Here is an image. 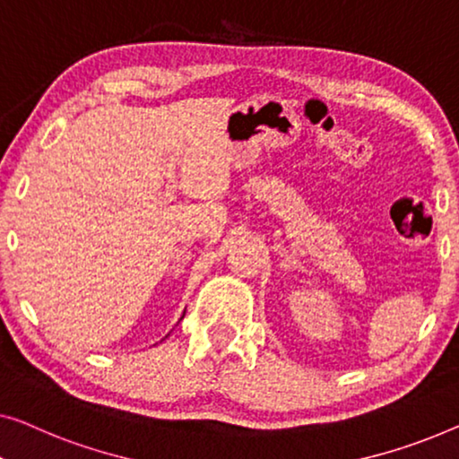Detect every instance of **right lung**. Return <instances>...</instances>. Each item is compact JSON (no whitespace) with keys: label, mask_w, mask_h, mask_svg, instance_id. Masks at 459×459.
I'll list each match as a JSON object with an SVG mask.
<instances>
[{"label":"right lung","mask_w":459,"mask_h":459,"mask_svg":"<svg viewBox=\"0 0 459 459\" xmlns=\"http://www.w3.org/2000/svg\"><path fill=\"white\" fill-rule=\"evenodd\" d=\"M185 316V314H183ZM183 316H180V320H183ZM166 337H168V334H166Z\"/></svg>","instance_id":"right-lung-1"}]
</instances>
